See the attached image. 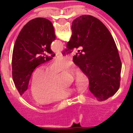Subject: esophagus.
Segmentation results:
<instances>
[{
	"mask_svg": "<svg viewBox=\"0 0 133 133\" xmlns=\"http://www.w3.org/2000/svg\"><path fill=\"white\" fill-rule=\"evenodd\" d=\"M55 55H56L57 57H62V56H63V54H62L61 52H57L56 54H55Z\"/></svg>",
	"mask_w": 133,
	"mask_h": 133,
	"instance_id": "34e87169",
	"label": "esophagus"
}]
</instances>
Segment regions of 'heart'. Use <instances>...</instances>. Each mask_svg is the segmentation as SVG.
Listing matches in <instances>:
<instances>
[{
  "label": "heart",
  "mask_w": 133,
  "mask_h": 133,
  "mask_svg": "<svg viewBox=\"0 0 133 133\" xmlns=\"http://www.w3.org/2000/svg\"><path fill=\"white\" fill-rule=\"evenodd\" d=\"M72 63L69 58H59L50 65L48 69L42 67L36 70L31 80L30 96L38 104L53 103L65 99L72 95L73 90L60 87L61 72L72 68ZM89 78L80 70L75 73V85L81 91H85L89 86Z\"/></svg>",
  "instance_id": "heart-1"
}]
</instances>
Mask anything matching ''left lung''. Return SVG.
Segmentation results:
<instances>
[{
  "instance_id": "obj_1",
  "label": "left lung",
  "mask_w": 133,
  "mask_h": 133,
  "mask_svg": "<svg viewBox=\"0 0 133 133\" xmlns=\"http://www.w3.org/2000/svg\"><path fill=\"white\" fill-rule=\"evenodd\" d=\"M55 39L52 23L43 18L31 20L21 30L12 57L13 80L21 95L27 90L35 68L55 56L50 49V44Z\"/></svg>"
}]
</instances>
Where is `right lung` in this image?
Masks as SVG:
<instances>
[{"mask_svg": "<svg viewBox=\"0 0 133 133\" xmlns=\"http://www.w3.org/2000/svg\"><path fill=\"white\" fill-rule=\"evenodd\" d=\"M72 36L63 51L70 54L81 47L72 61L89 78V90L99 101L115 94L120 83L122 63L111 33L100 20L83 15L72 23Z\"/></svg>", "mask_w": 133, "mask_h": 133, "instance_id": "right-lung-1", "label": "right lung"}]
</instances>
